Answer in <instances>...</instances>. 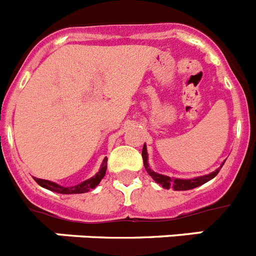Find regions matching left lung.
Returning a JSON list of instances; mask_svg holds the SVG:
<instances>
[{
  "instance_id": "8db88e82",
  "label": "left lung",
  "mask_w": 256,
  "mask_h": 256,
  "mask_svg": "<svg viewBox=\"0 0 256 256\" xmlns=\"http://www.w3.org/2000/svg\"><path fill=\"white\" fill-rule=\"evenodd\" d=\"M142 159H144V169H146V172L150 174L151 178H152L156 183H159L162 188H173L174 191H187V190L196 188V187L209 182L210 180H212V178L216 177V174L219 173L220 168L223 166V164H224V162H223V164L220 165V168H218L216 172H212V173L206 174V176H201V177L192 178V180H180V178H170L168 177V176H162V174H159L156 173V172L151 170L150 165H148V148H146V144H144V148H142Z\"/></svg>"
}]
</instances>
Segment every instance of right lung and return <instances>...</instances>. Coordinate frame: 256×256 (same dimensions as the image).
Masks as SVG:
<instances>
[{
  "instance_id": "obj_1",
  "label": "right lung",
  "mask_w": 256,
  "mask_h": 256,
  "mask_svg": "<svg viewBox=\"0 0 256 256\" xmlns=\"http://www.w3.org/2000/svg\"><path fill=\"white\" fill-rule=\"evenodd\" d=\"M106 168H108V159L105 158L102 164H101V169L97 172L96 176H94V177L90 178V180H84V182L79 183V184H76V186H73V187H62L60 186V184H58V183L51 182V180H40V178H34V180L40 184V187L50 190V191L58 192V194H65V195H69V194H84V192L94 190V187L101 182V180L105 177Z\"/></svg>"
}]
</instances>
